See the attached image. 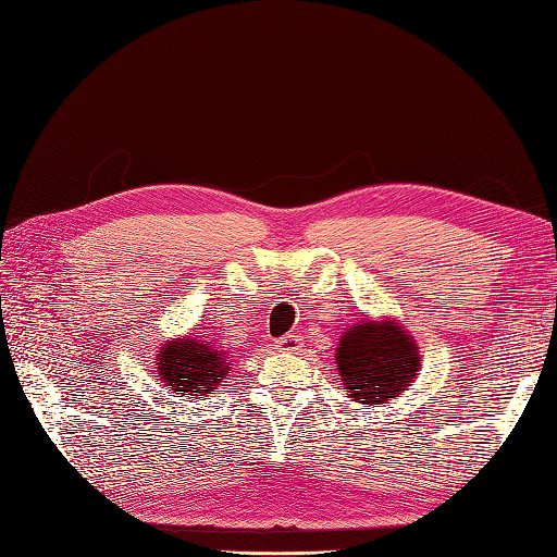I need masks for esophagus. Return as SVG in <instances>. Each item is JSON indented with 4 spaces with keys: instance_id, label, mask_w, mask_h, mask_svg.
Instances as JSON below:
<instances>
[{
    "instance_id": "1",
    "label": "esophagus",
    "mask_w": 557,
    "mask_h": 557,
    "mask_svg": "<svg viewBox=\"0 0 557 557\" xmlns=\"http://www.w3.org/2000/svg\"><path fill=\"white\" fill-rule=\"evenodd\" d=\"M274 347L278 351H299L302 349V339H299V335H283L276 339Z\"/></svg>"
}]
</instances>
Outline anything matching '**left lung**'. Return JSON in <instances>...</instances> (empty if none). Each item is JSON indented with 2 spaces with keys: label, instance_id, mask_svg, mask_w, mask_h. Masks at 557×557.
I'll use <instances>...</instances> for the list:
<instances>
[{
  "label": "left lung",
  "instance_id": "obj_1",
  "mask_svg": "<svg viewBox=\"0 0 557 557\" xmlns=\"http://www.w3.org/2000/svg\"><path fill=\"white\" fill-rule=\"evenodd\" d=\"M347 398L380 408L412 386L422 366L417 339L396 319H360L344 330L335 349Z\"/></svg>",
  "mask_w": 557,
  "mask_h": 557
}]
</instances>
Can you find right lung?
Here are the masks:
<instances>
[{
  "label": "right lung",
  "instance_id": "add662e5",
  "mask_svg": "<svg viewBox=\"0 0 557 557\" xmlns=\"http://www.w3.org/2000/svg\"><path fill=\"white\" fill-rule=\"evenodd\" d=\"M157 374L171 394L206 396L230 372L232 356L201 335L171 337L157 351Z\"/></svg>",
  "mask_w": 557,
  "mask_h": 557
}]
</instances>
